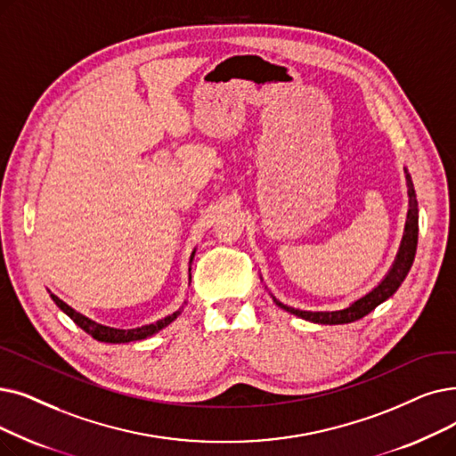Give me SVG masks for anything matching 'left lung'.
<instances>
[{
  "label": "left lung",
  "mask_w": 456,
  "mask_h": 456,
  "mask_svg": "<svg viewBox=\"0 0 456 456\" xmlns=\"http://www.w3.org/2000/svg\"><path fill=\"white\" fill-rule=\"evenodd\" d=\"M408 181V195H410V210H408V222H406V229H404V236H403V244L397 255V261H395L393 268L389 270V273L386 275V280L376 287L372 292H369L367 296H363L362 300H358L355 304H352L350 307L343 309V311H331V313H311V311H300L294 307H287L281 302H277L273 298V302L283 307L285 311L302 316L305 321L311 322H319V324H348L354 321L363 319L365 314H369L374 307H379L384 300H387L389 296L395 294L401 287V283L404 281V277L410 272V266L413 263L415 256V248H418V200H415V190L411 184L410 175H406Z\"/></svg>",
  "instance_id": "obj_1"
}]
</instances>
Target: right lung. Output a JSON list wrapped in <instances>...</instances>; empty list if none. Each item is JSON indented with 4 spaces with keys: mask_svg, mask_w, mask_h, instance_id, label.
Here are the masks:
<instances>
[{
    "mask_svg": "<svg viewBox=\"0 0 456 456\" xmlns=\"http://www.w3.org/2000/svg\"><path fill=\"white\" fill-rule=\"evenodd\" d=\"M50 296H52V300L55 302V305H57L59 309H61V311H65L77 326H80L86 333H89L93 339L102 341V343H130V341L147 339L149 335H152V333H156V331H160L162 328H166L167 324H171V322L176 319V314L181 313V311H176V313L166 316V319L158 321V322H154V324H149V326L134 328V330H117V328H110V326H102V324L93 322L91 319H87V316L80 314L77 311H74L70 305H67L63 300H59L57 296H53V294H50Z\"/></svg>",
    "mask_w": 456,
    "mask_h": 456,
    "instance_id": "add662e5",
    "label": "right lung"
}]
</instances>
